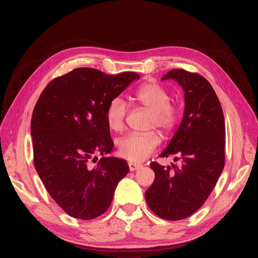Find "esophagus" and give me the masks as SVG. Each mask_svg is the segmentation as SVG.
<instances>
[{
	"label": "esophagus",
	"instance_id": "esophagus-1",
	"mask_svg": "<svg viewBox=\"0 0 258 258\" xmlns=\"http://www.w3.org/2000/svg\"><path fill=\"white\" fill-rule=\"evenodd\" d=\"M128 165H129L130 171H136V170H138L140 167H141L140 165H138V163H134V162H129Z\"/></svg>",
	"mask_w": 258,
	"mask_h": 258
}]
</instances>
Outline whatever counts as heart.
<instances>
[{
	"label": "heart",
	"mask_w": 258,
	"mask_h": 258,
	"mask_svg": "<svg viewBox=\"0 0 258 258\" xmlns=\"http://www.w3.org/2000/svg\"><path fill=\"white\" fill-rule=\"evenodd\" d=\"M134 99L140 105L152 113L150 127L168 134L176 126L179 118V107L170 101L169 91L157 83H146L139 87ZM128 106L124 101L116 97L108 103L105 112L106 122L112 130L122 128ZM160 144V138L155 134H132L118 141V151L123 158L132 162L144 161Z\"/></svg>",
	"instance_id": "heart-1"
}]
</instances>
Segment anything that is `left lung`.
I'll use <instances>...</instances> for the list:
<instances>
[{
    "instance_id": "8db88e82",
    "label": "left lung",
    "mask_w": 258,
    "mask_h": 258,
    "mask_svg": "<svg viewBox=\"0 0 258 258\" xmlns=\"http://www.w3.org/2000/svg\"><path fill=\"white\" fill-rule=\"evenodd\" d=\"M174 80L184 90L183 118L166 150L181 166L152 162L155 181L145 192L147 206L168 221L190 216L212 192L225 165V120L211 84L199 74L175 69L161 77ZM174 170H171L170 168Z\"/></svg>"
}]
</instances>
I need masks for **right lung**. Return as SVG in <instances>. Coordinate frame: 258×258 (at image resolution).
Here are the masks:
<instances>
[{
    "label": "right lung",
    "mask_w": 258,
    "mask_h": 258,
    "mask_svg": "<svg viewBox=\"0 0 258 258\" xmlns=\"http://www.w3.org/2000/svg\"><path fill=\"white\" fill-rule=\"evenodd\" d=\"M139 79L135 72L107 75L80 68L51 81L38 98L31 119L34 167L70 216L87 221L103 214L128 173L126 160L105 157L114 146L105 112ZM97 154L103 156L99 162Z\"/></svg>",
    "instance_id": "add662e5"
}]
</instances>
